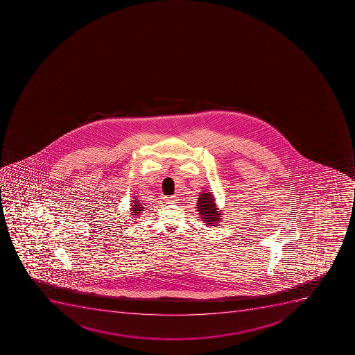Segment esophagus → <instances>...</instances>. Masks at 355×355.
<instances>
[{
    "mask_svg": "<svg viewBox=\"0 0 355 355\" xmlns=\"http://www.w3.org/2000/svg\"><path fill=\"white\" fill-rule=\"evenodd\" d=\"M178 196L176 194H173V196H166V197H164L165 201H167L168 204H173V202H176L178 201Z\"/></svg>",
    "mask_w": 355,
    "mask_h": 355,
    "instance_id": "1",
    "label": "esophagus"
}]
</instances>
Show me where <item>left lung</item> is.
I'll list each match as a JSON object with an SVG mask.
<instances>
[{
  "mask_svg": "<svg viewBox=\"0 0 355 355\" xmlns=\"http://www.w3.org/2000/svg\"><path fill=\"white\" fill-rule=\"evenodd\" d=\"M199 197L200 198H198V210L202 218V222L206 223L205 225H217L220 222L222 214L217 209L213 194L205 192Z\"/></svg>",
  "mask_w": 355,
  "mask_h": 355,
  "instance_id": "obj_1",
  "label": "left lung"
}]
</instances>
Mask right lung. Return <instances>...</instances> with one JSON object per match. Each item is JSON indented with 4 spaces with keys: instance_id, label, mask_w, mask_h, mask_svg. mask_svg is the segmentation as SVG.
<instances>
[{
    "instance_id": "obj_1",
    "label": "right lung",
    "mask_w": 355,
    "mask_h": 355,
    "mask_svg": "<svg viewBox=\"0 0 355 355\" xmlns=\"http://www.w3.org/2000/svg\"><path fill=\"white\" fill-rule=\"evenodd\" d=\"M132 206H135V208H132V215H136V216H138L139 214L141 213L142 209H144V207H142V205L140 204V201H133Z\"/></svg>"
}]
</instances>
